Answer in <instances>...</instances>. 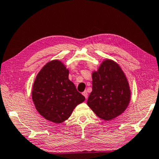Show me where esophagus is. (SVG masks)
Wrapping results in <instances>:
<instances>
[{
    "label": "esophagus",
    "mask_w": 159,
    "mask_h": 159,
    "mask_svg": "<svg viewBox=\"0 0 159 159\" xmlns=\"http://www.w3.org/2000/svg\"><path fill=\"white\" fill-rule=\"evenodd\" d=\"M82 95H83V96H84V97H85V98H88V92L86 91H84L83 93H82Z\"/></svg>",
    "instance_id": "34e87169"
}]
</instances>
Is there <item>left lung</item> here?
<instances>
[{
    "instance_id": "left-lung-1",
    "label": "left lung",
    "mask_w": 159,
    "mask_h": 159,
    "mask_svg": "<svg viewBox=\"0 0 159 159\" xmlns=\"http://www.w3.org/2000/svg\"><path fill=\"white\" fill-rule=\"evenodd\" d=\"M92 92L87 104L99 118L111 120L129 106L131 90L124 72L116 62L106 59L92 73Z\"/></svg>"
}]
</instances>
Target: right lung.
Returning a JSON list of instances; mask_svg holds the SVG:
<instances>
[{"instance_id":"add662e5","label":"right lung","mask_w":159,"mask_h":159,"mask_svg":"<svg viewBox=\"0 0 159 159\" xmlns=\"http://www.w3.org/2000/svg\"><path fill=\"white\" fill-rule=\"evenodd\" d=\"M69 70L58 60L45 64L33 84L32 99L39 114L57 124L66 120L85 99L69 80Z\"/></svg>"}]
</instances>
